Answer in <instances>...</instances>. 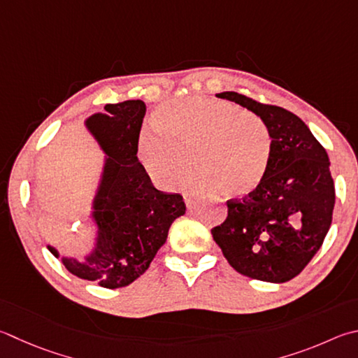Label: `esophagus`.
I'll use <instances>...</instances> for the list:
<instances>
[{
  "instance_id": "obj_1",
  "label": "esophagus",
  "mask_w": 358,
  "mask_h": 358,
  "mask_svg": "<svg viewBox=\"0 0 358 358\" xmlns=\"http://www.w3.org/2000/svg\"><path fill=\"white\" fill-rule=\"evenodd\" d=\"M199 200H200V199L196 197V196H185V203H186L187 208H194V206H196V203H197Z\"/></svg>"
}]
</instances>
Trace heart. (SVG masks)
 Here are the masks:
<instances>
[{
  "label": "heart",
  "mask_w": 358,
  "mask_h": 358,
  "mask_svg": "<svg viewBox=\"0 0 358 358\" xmlns=\"http://www.w3.org/2000/svg\"><path fill=\"white\" fill-rule=\"evenodd\" d=\"M157 131L138 141V158L155 185L172 189L197 169L194 185L229 197H247L269 172L274 141L262 117L235 103L187 96L152 115Z\"/></svg>",
  "instance_id": "b5f03b06"
}]
</instances>
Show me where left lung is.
<instances>
[{"mask_svg":"<svg viewBox=\"0 0 358 358\" xmlns=\"http://www.w3.org/2000/svg\"><path fill=\"white\" fill-rule=\"evenodd\" d=\"M216 96L262 117L274 150L263 185L243 200L227 201L229 216L211 230L213 239L239 274L288 282L316 255L332 225L335 186L327 152L287 109L238 92Z\"/></svg>","mask_w":358,"mask_h":358,"instance_id":"left-lung-1","label":"left lung"}]
</instances>
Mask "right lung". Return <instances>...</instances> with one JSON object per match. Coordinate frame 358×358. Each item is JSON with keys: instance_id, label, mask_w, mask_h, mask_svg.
<instances>
[{"instance_id": "obj_1", "label": "right lung", "mask_w": 358, "mask_h": 358, "mask_svg": "<svg viewBox=\"0 0 358 358\" xmlns=\"http://www.w3.org/2000/svg\"><path fill=\"white\" fill-rule=\"evenodd\" d=\"M145 111L142 100H127L106 105L105 113L84 120L105 153L90 211L95 225L92 250L76 259L47 245L69 272L103 288L128 287L144 274L173 220L186 213L183 197L158 191L141 166L138 141Z\"/></svg>"}]
</instances>
